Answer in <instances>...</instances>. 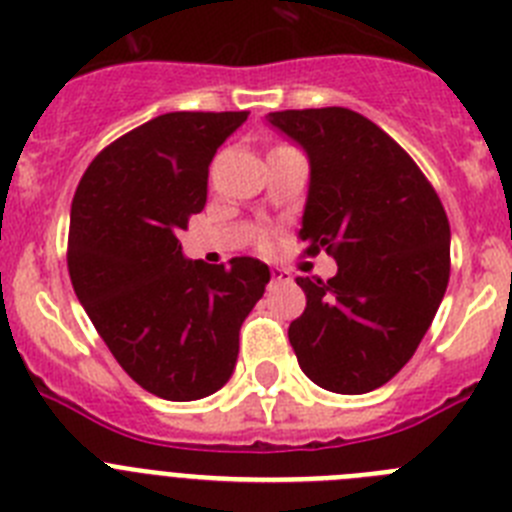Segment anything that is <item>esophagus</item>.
Listing matches in <instances>:
<instances>
[{"instance_id":"esophagus-1","label":"esophagus","mask_w":512,"mask_h":512,"mask_svg":"<svg viewBox=\"0 0 512 512\" xmlns=\"http://www.w3.org/2000/svg\"><path fill=\"white\" fill-rule=\"evenodd\" d=\"M289 271H284L282 266H271V282H287Z\"/></svg>"}]
</instances>
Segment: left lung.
Instances as JSON below:
<instances>
[{
  "instance_id": "8db88e82",
  "label": "left lung",
  "mask_w": 512,
  "mask_h": 512,
  "mask_svg": "<svg viewBox=\"0 0 512 512\" xmlns=\"http://www.w3.org/2000/svg\"><path fill=\"white\" fill-rule=\"evenodd\" d=\"M310 158L300 238L336 277H297L307 307L289 343L312 382L364 395L413 359L451 271L449 217L413 158L346 107L266 115Z\"/></svg>"
}]
</instances>
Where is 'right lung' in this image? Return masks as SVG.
<instances>
[{
  "instance_id": "1",
  "label": "right lung",
  "mask_w": 512,
  "mask_h": 512,
  "mask_svg": "<svg viewBox=\"0 0 512 512\" xmlns=\"http://www.w3.org/2000/svg\"><path fill=\"white\" fill-rule=\"evenodd\" d=\"M248 112H169L104 148L71 202L69 274L117 364L146 392L189 402L223 387L269 266L184 259L212 156Z\"/></svg>"
}]
</instances>
